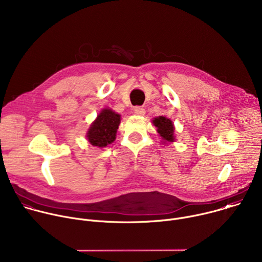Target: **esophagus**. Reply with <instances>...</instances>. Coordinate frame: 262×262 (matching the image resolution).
Here are the masks:
<instances>
[{"label": "esophagus", "instance_id": "34e87169", "mask_svg": "<svg viewBox=\"0 0 262 262\" xmlns=\"http://www.w3.org/2000/svg\"><path fill=\"white\" fill-rule=\"evenodd\" d=\"M134 113L136 115H139V116H144L145 115V108L142 107V106H136L134 108Z\"/></svg>", "mask_w": 262, "mask_h": 262}]
</instances>
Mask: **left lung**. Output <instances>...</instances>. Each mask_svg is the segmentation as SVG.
<instances>
[{
  "instance_id": "obj_1",
  "label": "left lung",
  "mask_w": 262,
  "mask_h": 262,
  "mask_svg": "<svg viewBox=\"0 0 262 262\" xmlns=\"http://www.w3.org/2000/svg\"><path fill=\"white\" fill-rule=\"evenodd\" d=\"M154 124L156 127H158V133L160 134L163 143H168V142H174L175 137H174V125L173 122L164 117L160 116L157 117L152 120Z\"/></svg>"
}]
</instances>
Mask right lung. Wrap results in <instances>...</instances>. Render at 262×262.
Here are the masks:
<instances>
[{
    "label": "right lung",
    "instance_id": "add662e5",
    "mask_svg": "<svg viewBox=\"0 0 262 262\" xmlns=\"http://www.w3.org/2000/svg\"><path fill=\"white\" fill-rule=\"evenodd\" d=\"M119 124L120 115L111 108H103L90 125L86 137L91 145L105 147L115 141Z\"/></svg>",
    "mask_w": 262,
    "mask_h": 262
}]
</instances>
